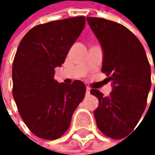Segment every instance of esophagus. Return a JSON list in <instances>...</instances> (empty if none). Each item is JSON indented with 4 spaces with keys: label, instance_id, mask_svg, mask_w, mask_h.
<instances>
[{
    "label": "esophagus",
    "instance_id": "34e87169",
    "mask_svg": "<svg viewBox=\"0 0 155 155\" xmlns=\"http://www.w3.org/2000/svg\"><path fill=\"white\" fill-rule=\"evenodd\" d=\"M86 93H87V94H89V93H90V88L89 87H86Z\"/></svg>",
    "mask_w": 155,
    "mask_h": 155
}]
</instances>
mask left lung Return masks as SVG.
<instances>
[{"label":"left lung","instance_id":"left-lung-1","mask_svg":"<svg viewBox=\"0 0 155 155\" xmlns=\"http://www.w3.org/2000/svg\"><path fill=\"white\" fill-rule=\"evenodd\" d=\"M87 22L103 49L102 72L113 83L109 96L90 90L99 100L94 111L96 124L104 135L120 139L134 129L146 107L150 65L142 44L126 27L93 17H87Z\"/></svg>","mask_w":155,"mask_h":155}]
</instances>
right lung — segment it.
Masks as SVG:
<instances>
[{"mask_svg": "<svg viewBox=\"0 0 155 155\" xmlns=\"http://www.w3.org/2000/svg\"><path fill=\"white\" fill-rule=\"evenodd\" d=\"M85 17H74L35 26L24 36L13 62V97L27 127L47 140L67 131L86 87L75 80L67 85L54 79L55 68L85 26Z\"/></svg>", "mask_w": 155, "mask_h": 155, "instance_id": "obj_1", "label": "right lung"}]
</instances>
